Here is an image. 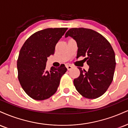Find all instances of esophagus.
Here are the masks:
<instances>
[{"instance_id": "1", "label": "esophagus", "mask_w": 128, "mask_h": 128, "mask_svg": "<svg viewBox=\"0 0 128 128\" xmlns=\"http://www.w3.org/2000/svg\"><path fill=\"white\" fill-rule=\"evenodd\" d=\"M66 67H67V70H70V69H72V66L70 65V64H66Z\"/></svg>"}]
</instances>
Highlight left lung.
Returning <instances> with one entry per match:
<instances>
[{"instance_id":"8db88e82","label":"left lung","mask_w":128,"mask_h":128,"mask_svg":"<svg viewBox=\"0 0 128 128\" xmlns=\"http://www.w3.org/2000/svg\"><path fill=\"white\" fill-rule=\"evenodd\" d=\"M76 41L77 58L84 56L89 66L88 72L79 67L80 76L74 85L84 98L95 99L107 91L113 79L116 67L114 50L102 35L89 28H72L66 33Z\"/></svg>"}]
</instances>
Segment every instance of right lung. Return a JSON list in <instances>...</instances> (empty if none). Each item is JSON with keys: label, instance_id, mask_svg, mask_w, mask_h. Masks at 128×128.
<instances>
[{"label": "right lung", "instance_id": "right-lung-1", "mask_svg": "<svg viewBox=\"0 0 128 128\" xmlns=\"http://www.w3.org/2000/svg\"><path fill=\"white\" fill-rule=\"evenodd\" d=\"M67 28H49L38 31L26 40L17 60L18 78L30 97L41 101L57 90L60 79L67 69L64 65L46 70L47 58L55 53L56 44Z\"/></svg>", "mask_w": 128, "mask_h": 128}]
</instances>
